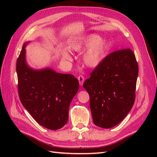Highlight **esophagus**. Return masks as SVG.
Returning a JSON list of instances; mask_svg holds the SVG:
<instances>
[{
    "mask_svg": "<svg viewBox=\"0 0 157 157\" xmlns=\"http://www.w3.org/2000/svg\"><path fill=\"white\" fill-rule=\"evenodd\" d=\"M78 79V81L79 83V85L82 86L83 84H84V78L82 75H79Z\"/></svg>",
    "mask_w": 157,
    "mask_h": 157,
    "instance_id": "34e87169",
    "label": "esophagus"
}]
</instances>
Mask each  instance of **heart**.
Here are the masks:
<instances>
[{
    "instance_id": "obj_1",
    "label": "heart",
    "mask_w": 157,
    "mask_h": 157,
    "mask_svg": "<svg viewBox=\"0 0 157 157\" xmlns=\"http://www.w3.org/2000/svg\"><path fill=\"white\" fill-rule=\"evenodd\" d=\"M69 48L73 51H80L87 48L83 55V61L89 67H96L101 63L108 51L109 44L106 40H101L98 35L92 34L71 42ZM62 56L64 59H69V52L67 50H63Z\"/></svg>"
}]
</instances>
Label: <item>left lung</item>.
<instances>
[{"instance_id": "left-lung-1", "label": "left lung", "mask_w": 157, "mask_h": 157, "mask_svg": "<svg viewBox=\"0 0 157 157\" xmlns=\"http://www.w3.org/2000/svg\"><path fill=\"white\" fill-rule=\"evenodd\" d=\"M138 65L131 49L107 55L84 83L94 123L111 128L123 120L135 101Z\"/></svg>"}]
</instances>
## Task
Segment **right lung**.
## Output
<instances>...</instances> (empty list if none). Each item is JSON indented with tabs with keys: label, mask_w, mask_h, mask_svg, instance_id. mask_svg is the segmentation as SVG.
I'll return each mask as SVG.
<instances>
[{
	"label": "right lung",
	"mask_w": 157,
	"mask_h": 157,
	"mask_svg": "<svg viewBox=\"0 0 157 157\" xmlns=\"http://www.w3.org/2000/svg\"><path fill=\"white\" fill-rule=\"evenodd\" d=\"M23 44L17 60L18 93L23 106L40 125L56 130L68 120L69 107L79 89L78 79L51 68L34 69L27 64Z\"/></svg>",
	"instance_id": "right-lung-1"
}]
</instances>
